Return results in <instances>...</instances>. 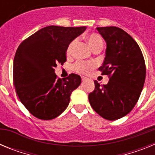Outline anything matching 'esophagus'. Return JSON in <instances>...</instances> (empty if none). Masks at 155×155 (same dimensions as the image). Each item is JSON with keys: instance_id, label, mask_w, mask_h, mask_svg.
Masks as SVG:
<instances>
[{"instance_id": "1", "label": "esophagus", "mask_w": 155, "mask_h": 155, "mask_svg": "<svg viewBox=\"0 0 155 155\" xmlns=\"http://www.w3.org/2000/svg\"><path fill=\"white\" fill-rule=\"evenodd\" d=\"M81 80L82 81H84L85 80H87V78L86 77H81Z\"/></svg>"}]
</instances>
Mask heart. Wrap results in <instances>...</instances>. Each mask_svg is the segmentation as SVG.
<instances>
[{
	"label": "heart",
	"instance_id": "1",
	"mask_svg": "<svg viewBox=\"0 0 155 155\" xmlns=\"http://www.w3.org/2000/svg\"><path fill=\"white\" fill-rule=\"evenodd\" d=\"M87 42L89 44L90 47L93 50H98V49H102V46H103V41H102V37L100 36L97 33H91L86 37ZM75 44V40H73L72 42H70V44L68 45V48H67V55L70 56L72 53V50ZM95 67V63L92 62V61H78L75 62L73 64L74 71L77 73L79 74H86L91 70Z\"/></svg>",
	"mask_w": 155,
	"mask_h": 155
}]
</instances>
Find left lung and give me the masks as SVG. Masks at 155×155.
Wrapping results in <instances>:
<instances>
[{
    "label": "left lung",
    "mask_w": 155,
    "mask_h": 155,
    "mask_svg": "<svg viewBox=\"0 0 155 155\" xmlns=\"http://www.w3.org/2000/svg\"><path fill=\"white\" fill-rule=\"evenodd\" d=\"M96 29L107 44L105 61L98 71L109 80L103 85L94 81L95 87L88 99L102 118L116 120L128 114L139 99L146 77L144 58L136 41L122 28Z\"/></svg>",
    "instance_id": "obj_1"
}]
</instances>
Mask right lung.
Returning <instances> with one entry per match:
<instances>
[{
    "label": "right lung",
    "instance_id": "1",
    "mask_svg": "<svg viewBox=\"0 0 155 155\" xmlns=\"http://www.w3.org/2000/svg\"><path fill=\"white\" fill-rule=\"evenodd\" d=\"M85 26L50 25L25 39L16 50L13 64V82L19 99L31 115L40 120L56 118L67 109L71 94L81 82L71 74L58 78L57 64L67 61L70 42L84 32Z\"/></svg>",
    "mask_w": 155,
    "mask_h": 155
}]
</instances>
